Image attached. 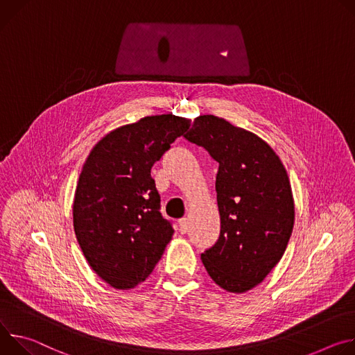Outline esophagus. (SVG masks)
Returning <instances> with one entry per match:
<instances>
[{"mask_svg": "<svg viewBox=\"0 0 355 355\" xmlns=\"http://www.w3.org/2000/svg\"><path fill=\"white\" fill-rule=\"evenodd\" d=\"M187 230H189V220H187V218L179 220V231H180L182 234H186Z\"/></svg>", "mask_w": 355, "mask_h": 355, "instance_id": "34e87169", "label": "esophagus"}]
</instances>
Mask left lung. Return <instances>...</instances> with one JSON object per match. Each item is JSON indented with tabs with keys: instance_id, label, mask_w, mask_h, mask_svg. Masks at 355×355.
Returning <instances> with one entry per match:
<instances>
[{
	"instance_id": "obj_1",
	"label": "left lung",
	"mask_w": 355,
	"mask_h": 355,
	"mask_svg": "<svg viewBox=\"0 0 355 355\" xmlns=\"http://www.w3.org/2000/svg\"><path fill=\"white\" fill-rule=\"evenodd\" d=\"M183 137L218 162L221 230L202 262L224 291L248 292L277 266L292 235L295 202L286 169L262 138L211 114L194 118Z\"/></svg>"
}]
</instances>
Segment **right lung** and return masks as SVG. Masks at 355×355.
<instances>
[{
  "mask_svg": "<svg viewBox=\"0 0 355 355\" xmlns=\"http://www.w3.org/2000/svg\"><path fill=\"white\" fill-rule=\"evenodd\" d=\"M190 127L173 114L144 116L104 135L90 150L73 199L78 245L114 289L144 282L172 240L150 169Z\"/></svg>",
  "mask_w": 355,
  "mask_h": 355,
  "instance_id": "right-lung-1",
  "label": "right lung"
}]
</instances>
